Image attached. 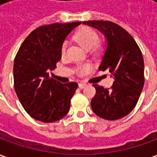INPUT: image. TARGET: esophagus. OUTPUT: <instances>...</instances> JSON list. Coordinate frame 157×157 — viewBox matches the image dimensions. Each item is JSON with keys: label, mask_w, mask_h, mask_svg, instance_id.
Returning <instances> with one entry per match:
<instances>
[{"label": "esophagus", "mask_w": 157, "mask_h": 157, "mask_svg": "<svg viewBox=\"0 0 157 157\" xmlns=\"http://www.w3.org/2000/svg\"><path fill=\"white\" fill-rule=\"evenodd\" d=\"M79 88L81 89H83L84 87H85L86 86V84H85V83H79Z\"/></svg>", "instance_id": "obj_1"}]
</instances>
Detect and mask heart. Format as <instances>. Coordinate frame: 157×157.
<instances>
[{
  "mask_svg": "<svg viewBox=\"0 0 157 157\" xmlns=\"http://www.w3.org/2000/svg\"><path fill=\"white\" fill-rule=\"evenodd\" d=\"M74 39L82 48L89 50L93 47H95L97 44L98 43L99 36L98 33L94 31L93 29L87 28V27H83L75 33ZM65 46H66V43H64L62 45V53H64L65 51ZM91 69H92V66L89 64H83V65H79L77 68V72L81 75H83L90 71Z\"/></svg>",
  "mask_w": 157,
  "mask_h": 157,
  "instance_id": "heart-1",
  "label": "heart"
}]
</instances>
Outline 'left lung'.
<instances>
[{
  "instance_id": "obj_1",
  "label": "left lung",
  "mask_w": 157,
  "mask_h": 157,
  "mask_svg": "<svg viewBox=\"0 0 157 157\" xmlns=\"http://www.w3.org/2000/svg\"><path fill=\"white\" fill-rule=\"evenodd\" d=\"M82 23L98 29L105 37L107 48L98 70H108L114 79L110 89L92 85L96 89L91 102L92 111L104 119H119L134 109L144 86L142 53L133 37L116 23L109 21Z\"/></svg>"
}]
</instances>
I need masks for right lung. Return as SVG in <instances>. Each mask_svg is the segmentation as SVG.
<instances>
[{
  "mask_svg": "<svg viewBox=\"0 0 157 157\" xmlns=\"http://www.w3.org/2000/svg\"><path fill=\"white\" fill-rule=\"evenodd\" d=\"M81 23L41 26L26 38L16 55V93L26 112L36 120L53 123L68 113L71 99L78 85L76 82L62 84L48 74L61 59L65 38Z\"/></svg>",
  "mask_w": 157,
  "mask_h": 157,
  "instance_id": "right-lung-1",
  "label": "right lung"
}]
</instances>
